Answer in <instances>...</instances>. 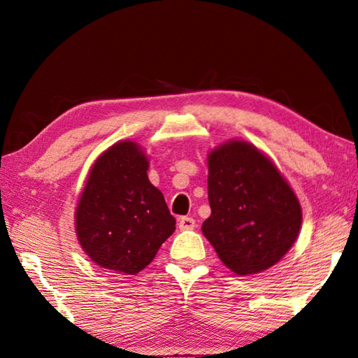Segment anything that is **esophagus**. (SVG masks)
Returning <instances> with one entry per match:
<instances>
[{
	"mask_svg": "<svg viewBox=\"0 0 358 358\" xmlns=\"http://www.w3.org/2000/svg\"><path fill=\"white\" fill-rule=\"evenodd\" d=\"M195 220L191 218V217H181L178 220V227L180 231H192L195 227Z\"/></svg>",
	"mask_w": 358,
	"mask_h": 358,
	"instance_id": "obj_1",
	"label": "esophagus"
}]
</instances>
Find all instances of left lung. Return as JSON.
I'll use <instances>...</instances> for the list:
<instances>
[{"instance_id":"8db88e82","label":"left lung","mask_w":358,"mask_h":358,"mask_svg":"<svg viewBox=\"0 0 358 358\" xmlns=\"http://www.w3.org/2000/svg\"><path fill=\"white\" fill-rule=\"evenodd\" d=\"M208 167L210 217L203 235L237 275L269 269L299 237L296 195L277 166L248 141L231 140L210 150Z\"/></svg>"}]
</instances>
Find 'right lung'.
Here are the masks:
<instances>
[{"instance_id":"1","label":"right lung","mask_w":358,"mask_h":358,"mask_svg":"<svg viewBox=\"0 0 358 358\" xmlns=\"http://www.w3.org/2000/svg\"><path fill=\"white\" fill-rule=\"evenodd\" d=\"M148 169L138 144L120 141L96 158L87 175L75 232L90 260L104 269L135 275L175 231V218Z\"/></svg>"}]
</instances>
